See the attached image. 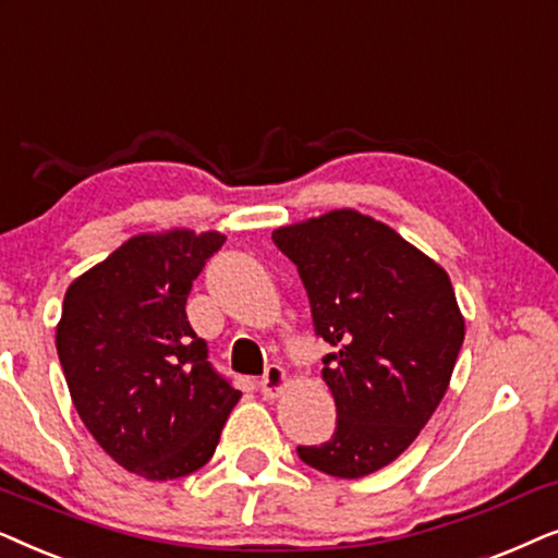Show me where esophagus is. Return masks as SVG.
Instances as JSON below:
<instances>
[{
    "label": "esophagus",
    "mask_w": 558,
    "mask_h": 558,
    "mask_svg": "<svg viewBox=\"0 0 558 558\" xmlns=\"http://www.w3.org/2000/svg\"><path fill=\"white\" fill-rule=\"evenodd\" d=\"M288 388H291V377L280 365L267 367L265 377L259 380V390H263L265 398H280Z\"/></svg>",
    "instance_id": "esophagus-1"
}]
</instances>
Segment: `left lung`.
I'll list each match as a JSON object with an SVG mask.
<instances>
[{
    "label": "left lung",
    "mask_w": 558,
    "mask_h": 558,
    "mask_svg": "<svg viewBox=\"0 0 558 558\" xmlns=\"http://www.w3.org/2000/svg\"><path fill=\"white\" fill-rule=\"evenodd\" d=\"M272 242L299 267L316 333L337 347L322 369L337 430L299 447V457L341 480L383 470L449 390L464 341L449 275L396 229L354 209L278 227Z\"/></svg>",
    "instance_id": "obj_1"
}]
</instances>
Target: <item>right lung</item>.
Segmentation results:
<instances>
[{"mask_svg": "<svg viewBox=\"0 0 558 558\" xmlns=\"http://www.w3.org/2000/svg\"><path fill=\"white\" fill-rule=\"evenodd\" d=\"M225 240L185 227L135 234L65 291L56 349L73 405L99 447L145 480L202 470L242 398L185 316Z\"/></svg>", "mask_w": 558, "mask_h": 558, "instance_id": "obj_1", "label": "right lung"}]
</instances>
